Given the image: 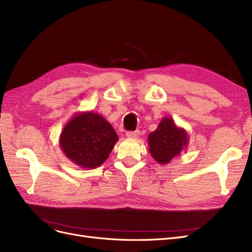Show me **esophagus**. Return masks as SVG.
I'll use <instances>...</instances> for the list:
<instances>
[{
  "label": "esophagus",
  "instance_id": "34e87169",
  "mask_svg": "<svg viewBox=\"0 0 252 252\" xmlns=\"http://www.w3.org/2000/svg\"><path fill=\"white\" fill-rule=\"evenodd\" d=\"M139 136V130H134V132H126V137L129 139H136Z\"/></svg>",
  "mask_w": 252,
  "mask_h": 252
}]
</instances>
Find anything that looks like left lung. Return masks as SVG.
<instances>
[{"instance_id": "1", "label": "left lung", "mask_w": 252, "mask_h": 252, "mask_svg": "<svg viewBox=\"0 0 252 252\" xmlns=\"http://www.w3.org/2000/svg\"><path fill=\"white\" fill-rule=\"evenodd\" d=\"M147 139L150 155L159 165H167L189 145L187 130L178 126L169 116L160 120L157 129Z\"/></svg>"}]
</instances>
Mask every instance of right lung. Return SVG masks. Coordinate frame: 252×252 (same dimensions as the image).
Masks as SVG:
<instances>
[{"label": "right lung", "mask_w": 252, "mask_h": 252, "mask_svg": "<svg viewBox=\"0 0 252 252\" xmlns=\"http://www.w3.org/2000/svg\"><path fill=\"white\" fill-rule=\"evenodd\" d=\"M118 141L112 126L99 113H76L63 126L60 147L74 165L95 169L109 158Z\"/></svg>", "instance_id": "add662e5"}]
</instances>
